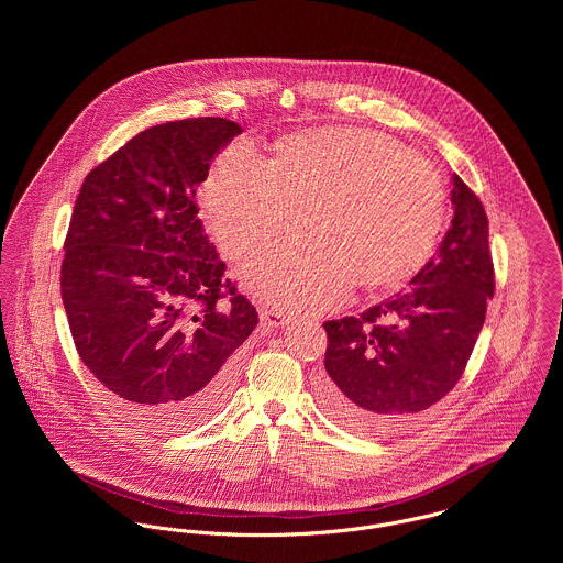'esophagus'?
I'll list each match as a JSON object with an SVG mask.
<instances>
[{
  "instance_id": "esophagus-1",
  "label": "esophagus",
  "mask_w": 563,
  "mask_h": 563,
  "mask_svg": "<svg viewBox=\"0 0 563 563\" xmlns=\"http://www.w3.org/2000/svg\"><path fill=\"white\" fill-rule=\"evenodd\" d=\"M260 321L264 327H284V324H288V317L284 314V312H277V310H264L262 314H260Z\"/></svg>"
}]
</instances>
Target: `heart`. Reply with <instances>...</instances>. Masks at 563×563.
Returning a JSON list of instances; mask_svg holds the SVG:
<instances>
[{
    "label": "heart",
    "mask_w": 563,
    "mask_h": 563,
    "mask_svg": "<svg viewBox=\"0 0 563 563\" xmlns=\"http://www.w3.org/2000/svg\"><path fill=\"white\" fill-rule=\"evenodd\" d=\"M208 228L230 260L292 234L244 275L266 303L319 312L362 288L397 286L433 253L444 228L446 190L438 168L397 141L355 128L297 134L273 162L234 143L210 166L201 188Z\"/></svg>",
    "instance_id": "b5f03b06"
}]
</instances>
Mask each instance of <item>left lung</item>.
<instances>
[{
  "instance_id": "8db88e82",
  "label": "left lung",
  "mask_w": 563,
  "mask_h": 563,
  "mask_svg": "<svg viewBox=\"0 0 563 563\" xmlns=\"http://www.w3.org/2000/svg\"><path fill=\"white\" fill-rule=\"evenodd\" d=\"M451 201V228L411 288L360 319L322 324V407L351 429L390 433L444 399L464 375L494 295V264L482 201L460 175Z\"/></svg>"
}]
</instances>
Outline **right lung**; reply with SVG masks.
<instances>
[{"instance_id": "1", "label": "right lung", "mask_w": 563, "mask_h": 563, "mask_svg": "<svg viewBox=\"0 0 563 563\" xmlns=\"http://www.w3.org/2000/svg\"><path fill=\"white\" fill-rule=\"evenodd\" d=\"M241 132L219 117L154 125L86 175L71 214L60 292L76 349L125 416L162 433L223 405L257 324L195 203Z\"/></svg>"}]
</instances>
